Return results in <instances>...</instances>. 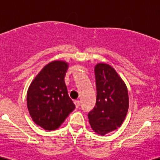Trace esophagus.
I'll list each match as a JSON object with an SVG mask.
<instances>
[{
	"label": "esophagus",
	"instance_id": "34e87169",
	"mask_svg": "<svg viewBox=\"0 0 160 160\" xmlns=\"http://www.w3.org/2000/svg\"><path fill=\"white\" fill-rule=\"evenodd\" d=\"M74 104H75V106H76V108H78L80 107V101H75L74 102Z\"/></svg>",
	"mask_w": 160,
	"mask_h": 160
}]
</instances>
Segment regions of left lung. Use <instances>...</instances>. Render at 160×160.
Instances as JSON below:
<instances>
[{
    "instance_id": "8db88e82",
    "label": "left lung",
    "mask_w": 160,
    "mask_h": 160,
    "mask_svg": "<svg viewBox=\"0 0 160 160\" xmlns=\"http://www.w3.org/2000/svg\"><path fill=\"white\" fill-rule=\"evenodd\" d=\"M96 104L88 114L93 131L103 135L120 127L128 109V89L122 78L111 65L95 66Z\"/></svg>"
}]
</instances>
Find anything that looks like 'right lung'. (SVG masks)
Returning <instances> with one entry per match:
<instances>
[{
    "label": "right lung",
    "mask_w": 160,
    "mask_h": 160,
    "mask_svg": "<svg viewBox=\"0 0 160 160\" xmlns=\"http://www.w3.org/2000/svg\"><path fill=\"white\" fill-rule=\"evenodd\" d=\"M68 63L56 60L42 68L27 92V106L34 122L45 130L59 127L75 105L70 98L65 77Z\"/></svg>",
    "instance_id": "1"
}]
</instances>
